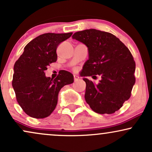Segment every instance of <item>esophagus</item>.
<instances>
[{
	"mask_svg": "<svg viewBox=\"0 0 152 152\" xmlns=\"http://www.w3.org/2000/svg\"><path fill=\"white\" fill-rule=\"evenodd\" d=\"M79 79H80L79 76H77V75H74V80H75V82L77 81V80H79Z\"/></svg>",
	"mask_w": 152,
	"mask_h": 152,
	"instance_id": "esophagus-1",
	"label": "esophagus"
}]
</instances>
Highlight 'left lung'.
I'll return each instance as SVG.
<instances>
[{
	"label": "left lung",
	"instance_id": "left-lung-1",
	"mask_svg": "<svg viewBox=\"0 0 152 152\" xmlns=\"http://www.w3.org/2000/svg\"><path fill=\"white\" fill-rule=\"evenodd\" d=\"M72 37L88 48L89 59L82 70L86 102L97 113H115L130 98L135 83V63L130 51L113 34L95 29L77 31ZM96 74L102 77L97 85L86 77Z\"/></svg>",
	"mask_w": 152,
	"mask_h": 152
}]
</instances>
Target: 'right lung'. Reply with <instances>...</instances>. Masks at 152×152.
I'll list each match as a JSON object with an SVG mask.
<instances>
[{"mask_svg":"<svg viewBox=\"0 0 152 152\" xmlns=\"http://www.w3.org/2000/svg\"><path fill=\"white\" fill-rule=\"evenodd\" d=\"M72 34L39 35L26 45L15 63L12 87L19 105L30 117L44 118L50 115L57 105L61 88L74 82L73 75L68 71L59 72L54 80L44 72L50 63L57 61L58 46Z\"/></svg>","mask_w":152,"mask_h":152,"instance_id":"obj_1","label":"right lung"}]
</instances>
